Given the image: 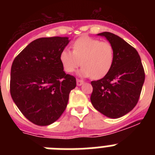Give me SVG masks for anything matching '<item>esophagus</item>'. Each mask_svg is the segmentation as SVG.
<instances>
[{
	"mask_svg": "<svg viewBox=\"0 0 155 155\" xmlns=\"http://www.w3.org/2000/svg\"><path fill=\"white\" fill-rule=\"evenodd\" d=\"M84 81L82 80H80V79H77V85L78 86H81V84H83Z\"/></svg>",
	"mask_w": 155,
	"mask_h": 155,
	"instance_id": "1",
	"label": "esophagus"
}]
</instances>
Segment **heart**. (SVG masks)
<instances>
[{"mask_svg":"<svg viewBox=\"0 0 155 155\" xmlns=\"http://www.w3.org/2000/svg\"><path fill=\"white\" fill-rule=\"evenodd\" d=\"M113 45L91 37H81L72 44V52L64 49L60 54V61L68 74L82 67L80 74L94 80L101 79L109 72L114 62Z\"/></svg>","mask_w":155,"mask_h":155,"instance_id":"obj_1","label":"heart"}]
</instances>
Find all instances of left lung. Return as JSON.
Returning a JSON list of instances; mask_svg holds the SVG:
<instances>
[{
  "label": "left lung",
  "mask_w": 155,
  "mask_h": 155,
  "mask_svg": "<svg viewBox=\"0 0 155 155\" xmlns=\"http://www.w3.org/2000/svg\"><path fill=\"white\" fill-rule=\"evenodd\" d=\"M105 36L114 48L113 67L103 78L91 82V102L95 109L109 118H120L138 102L145 79L141 60L134 47L109 31Z\"/></svg>",
  "instance_id": "left-lung-1"
}]
</instances>
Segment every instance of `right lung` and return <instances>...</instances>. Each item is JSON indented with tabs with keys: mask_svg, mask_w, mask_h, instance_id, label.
I'll list each match as a JSON object with an SVG mask.
<instances>
[{
	"mask_svg": "<svg viewBox=\"0 0 155 155\" xmlns=\"http://www.w3.org/2000/svg\"><path fill=\"white\" fill-rule=\"evenodd\" d=\"M68 37L32 41L15 58L11 70L10 93L21 113L35 125L57 121L65 110L76 78L64 71L60 54Z\"/></svg>",
	"mask_w": 155,
	"mask_h": 155,
	"instance_id": "1",
	"label": "right lung"
}]
</instances>
